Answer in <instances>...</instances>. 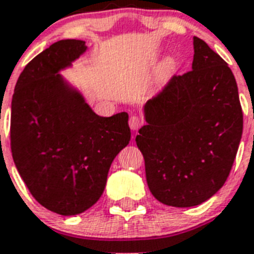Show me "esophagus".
Returning a JSON list of instances; mask_svg holds the SVG:
<instances>
[{
  "instance_id": "obj_1",
  "label": "esophagus",
  "mask_w": 254,
  "mask_h": 254,
  "mask_svg": "<svg viewBox=\"0 0 254 254\" xmlns=\"http://www.w3.org/2000/svg\"><path fill=\"white\" fill-rule=\"evenodd\" d=\"M141 125H142V120L139 119V117L135 116V115L130 116V119H129V127H130L131 130H138Z\"/></svg>"
}]
</instances>
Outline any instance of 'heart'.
<instances>
[{"mask_svg": "<svg viewBox=\"0 0 254 254\" xmlns=\"http://www.w3.org/2000/svg\"><path fill=\"white\" fill-rule=\"evenodd\" d=\"M174 66H175V63H174V61H172V60H168V61H167V63H166V65H164L166 70H168V71L174 69Z\"/></svg>", "mask_w": 254, "mask_h": 254, "instance_id": "1", "label": "heart"}]
</instances>
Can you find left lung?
Wrapping results in <instances>:
<instances>
[{"mask_svg": "<svg viewBox=\"0 0 254 254\" xmlns=\"http://www.w3.org/2000/svg\"><path fill=\"white\" fill-rule=\"evenodd\" d=\"M191 70L174 75L145 104L135 137L150 191L164 205L190 207L211 198L236 158L243 111L227 63L193 38Z\"/></svg>", "mask_w": 254, "mask_h": 254, "instance_id": "left-lung-1", "label": "left lung"}]
</instances>
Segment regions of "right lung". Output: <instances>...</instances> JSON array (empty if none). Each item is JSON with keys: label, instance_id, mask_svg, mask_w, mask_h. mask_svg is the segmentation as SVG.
Here are the masks:
<instances>
[{"label": "right lung", "instance_id": "obj_1", "mask_svg": "<svg viewBox=\"0 0 254 254\" xmlns=\"http://www.w3.org/2000/svg\"><path fill=\"white\" fill-rule=\"evenodd\" d=\"M60 40L27 64L11 100L10 145L34 198L60 215H77L104 191L109 167L130 141L127 112L98 116L60 70L86 52Z\"/></svg>", "mask_w": 254, "mask_h": 254}]
</instances>
